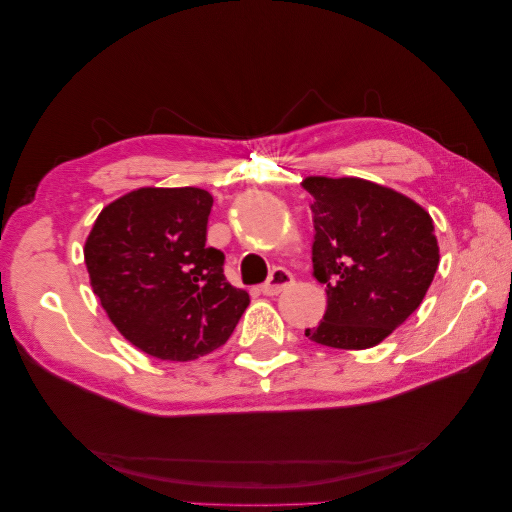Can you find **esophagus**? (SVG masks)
I'll list each match as a JSON object with an SVG mask.
<instances>
[{
	"instance_id": "obj_1",
	"label": "esophagus",
	"mask_w": 512,
	"mask_h": 512,
	"mask_svg": "<svg viewBox=\"0 0 512 512\" xmlns=\"http://www.w3.org/2000/svg\"><path fill=\"white\" fill-rule=\"evenodd\" d=\"M292 282H294V277H292V273L288 271V269H282V267H277V269H273L271 271V275H269V280L262 284V292L265 294H280L282 290H286L288 286H292Z\"/></svg>"
}]
</instances>
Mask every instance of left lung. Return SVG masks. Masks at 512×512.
Wrapping results in <instances>:
<instances>
[{
    "mask_svg": "<svg viewBox=\"0 0 512 512\" xmlns=\"http://www.w3.org/2000/svg\"><path fill=\"white\" fill-rule=\"evenodd\" d=\"M314 196V275L327 312L305 335L363 350L380 344L425 299L440 254L429 213L384 185L356 177H307Z\"/></svg>",
    "mask_w": 512,
    "mask_h": 512,
    "instance_id": "obj_1",
    "label": "left lung"
}]
</instances>
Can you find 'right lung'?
Listing matches in <instances>:
<instances>
[{
	"mask_svg": "<svg viewBox=\"0 0 512 512\" xmlns=\"http://www.w3.org/2000/svg\"><path fill=\"white\" fill-rule=\"evenodd\" d=\"M213 196L141 188L102 209L85 243L91 288L117 331L162 361H194L226 344L250 294L207 247Z\"/></svg>",
	"mask_w": 512,
	"mask_h": 512,
	"instance_id": "1",
	"label": "right lung"
}]
</instances>
